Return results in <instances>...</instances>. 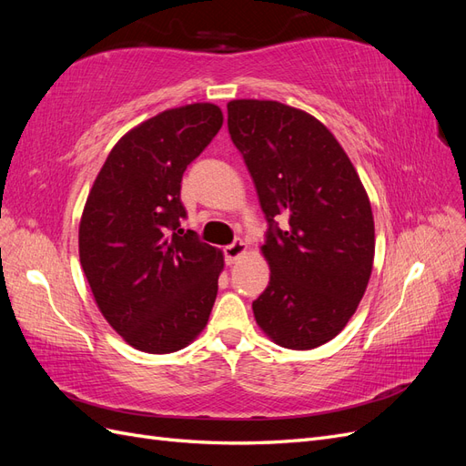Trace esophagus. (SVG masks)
Masks as SVG:
<instances>
[{"label":"esophagus","mask_w":466,"mask_h":466,"mask_svg":"<svg viewBox=\"0 0 466 466\" xmlns=\"http://www.w3.org/2000/svg\"><path fill=\"white\" fill-rule=\"evenodd\" d=\"M247 252V245L241 241V238H237V241H233L231 245H228L223 248V255H225V260H228V264H235L238 258H241Z\"/></svg>","instance_id":"34e87169"}]
</instances>
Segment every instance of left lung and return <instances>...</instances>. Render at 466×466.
<instances>
[{"label":"left lung","mask_w":466,"mask_h":466,"mask_svg":"<svg viewBox=\"0 0 466 466\" xmlns=\"http://www.w3.org/2000/svg\"><path fill=\"white\" fill-rule=\"evenodd\" d=\"M228 126L268 221L270 281L252 301L258 327L289 350L327 344L356 313L371 276L368 192L327 126L299 108L238 98L228 105Z\"/></svg>","instance_id":"1"}]
</instances>
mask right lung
Wrapping results in <instances>:
<instances>
[{
    "instance_id": "add662e5",
    "label": "right lung",
    "mask_w": 466,
    "mask_h": 466,
    "mask_svg": "<svg viewBox=\"0 0 466 466\" xmlns=\"http://www.w3.org/2000/svg\"><path fill=\"white\" fill-rule=\"evenodd\" d=\"M221 108L159 112L112 147L79 223V260L103 317L147 354L182 350L208 324L221 250L180 229V180L216 137Z\"/></svg>"
}]
</instances>
